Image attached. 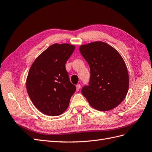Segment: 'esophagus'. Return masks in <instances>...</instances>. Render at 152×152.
<instances>
[{"label": "esophagus", "mask_w": 152, "mask_h": 152, "mask_svg": "<svg viewBox=\"0 0 152 152\" xmlns=\"http://www.w3.org/2000/svg\"><path fill=\"white\" fill-rule=\"evenodd\" d=\"M80 89V84H77V85L76 86V89H77V91H79Z\"/></svg>", "instance_id": "esophagus-1"}]
</instances>
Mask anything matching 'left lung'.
<instances>
[{
    "instance_id": "obj_1",
    "label": "left lung",
    "mask_w": 152,
    "mask_h": 152,
    "mask_svg": "<svg viewBox=\"0 0 152 152\" xmlns=\"http://www.w3.org/2000/svg\"><path fill=\"white\" fill-rule=\"evenodd\" d=\"M79 50L91 70L89 86L82 89V94L92 107L99 111L117 107L129 89L127 69L121 54L102 41L82 45Z\"/></svg>"
}]
</instances>
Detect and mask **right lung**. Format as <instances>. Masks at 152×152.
Returning a JSON list of instances; mask_svg holds the SVG:
<instances>
[{
  "instance_id": "right-lung-1",
  "label": "right lung",
  "mask_w": 152,
  "mask_h": 152,
  "mask_svg": "<svg viewBox=\"0 0 152 152\" xmlns=\"http://www.w3.org/2000/svg\"><path fill=\"white\" fill-rule=\"evenodd\" d=\"M75 48L68 44H53L36 58L30 68L27 93L35 107L48 115L62 114L76 91L65 68Z\"/></svg>"
}]
</instances>
